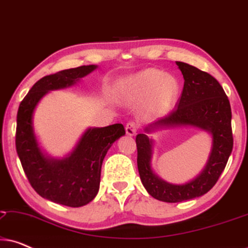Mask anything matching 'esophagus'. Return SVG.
Segmentation results:
<instances>
[{"mask_svg":"<svg viewBox=\"0 0 248 248\" xmlns=\"http://www.w3.org/2000/svg\"><path fill=\"white\" fill-rule=\"evenodd\" d=\"M138 128H139L138 122L131 121V122H128V123L126 124V126H125V131H126V133L128 135H134L135 133H137Z\"/></svg>","mask_w":248,"mask_h":248,"instance_id":"esophagus-1","label":"esophagus"}]
</instances>
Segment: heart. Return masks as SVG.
<instances>
[{"mask_svg":"<svg viewBox=\"0 0 248 248\" xmlns=\"http://www.w3.org/2000/svg\"><path fill=\"white\" fill-rule=\"evenodd\" d=\"M127 87L130 91L139 96H147L155 91L154 109L157 113L167 111L178 93V84L174 78L165 77L160 71L152 69L145 70L132 78Z\"/></svg>","mask_w":248,"mask_h":248,"instance_id":"1","label":"heart"}]
</instances>
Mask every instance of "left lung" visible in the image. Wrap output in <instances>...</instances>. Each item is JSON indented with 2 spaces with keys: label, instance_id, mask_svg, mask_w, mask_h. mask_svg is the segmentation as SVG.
I'll return each mask as SVG.
<instances>
[{
  "label": "left lung",
  "instance_id": "left-lung-1",
  "mask_svg": "<svg viewBox=\"0 0 248 248\" xmlns=\"http://www.w3.org/2000/svg\"><path fill=\"white\" fill-rule=\"evenodd\" d=\"M184 77V88L174 109L145 131L172 125H193L212 134V150L204 170L184 185H172L158 178L150 161L152 141L138 134V169L149 194L162 202L176 203L199 198L211 189L225 169L232 151V108L228 97L211 74L184 62H176Z\"/></svg>",
  "mask_w": 248,
  "mask_h": 248
}]
</instances>
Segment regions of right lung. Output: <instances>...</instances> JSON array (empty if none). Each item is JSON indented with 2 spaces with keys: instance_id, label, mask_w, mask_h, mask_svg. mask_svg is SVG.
Here are the masks:
<instances>
[{
  "instance_id": "right-lung-1",
  "label": "right lung",
  "mask_w": 248,
  "mask_h": 248,
  "mask_svg": "<svg viewBox=\"0 0 248 248\" xmlns=\"http://www.w3.org/2000/svg\"><path fill=\"white\" fill-rule=\"evenodd\" d=\"M82 65L42 78L20 103L16 149L30 185L44 199L71 208L86 205L97 195L103 160L111 144L125 134L122 124L89 128L69 157L48 159L40 152L32 131V113L49 90L72 86L96 69Z\"/></svg>"
}]
</instances>
